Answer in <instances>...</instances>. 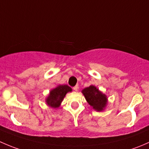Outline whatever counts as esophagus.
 Listing matches in <instances>:
<instances>
[{
    "label": "esophagus",
    "mask_w": 149,
    "mask_h": 149,
    "mask_svg": "<svg viewBox=\"0 0 149 149\" xmlns=\"http://www.w3.org/2000/svg\"><path fill=\"white\" fill-rule=\"evenodd\" d=\"M79 86L76 85V86H75L73 87V90H75V91H78V89H79Z\"/></svg>",
    "instance_id": "obj_1"
}]
</instances>
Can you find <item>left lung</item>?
I'll use <instances>...</instances> for the list:
<instances>
[{"label": "left lung", "instance_id": "obj_1", "mask_svg": "<svg viewBox=\"0 0 149 149\" xmlns=\"http://www.w3.org/2000/svg\"><path fill=\"white\" fill-rule=\"evenodd\" d=\"M88 104L96 111L101 112L107 105V97L94 85L84 88L81 91Z\"/></svg>", "mask_w": 149, "mask_h": 149}]
</instances>
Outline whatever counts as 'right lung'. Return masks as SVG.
Listing matches in <instances>:
<instances>
[{
	"instance_id": "right-lung-1",
	"label": "right lung",
	"mask_w": 149,
	"mask_h": 149,
	"mask_svg": "<svg viewBox=\"0 0 149 149\" xmlns=\"http://www.w3.org/2000/svg\"><path fill=\"white\" fill-rule=\"evenodd\" d=\"M72 88L68 85H58L55 88L49 91V94L47 97L45 102L49 107L56 109L61 106L63 100L65 98L67 93L71 92Z\"/></svg>"
}]
</instances>
